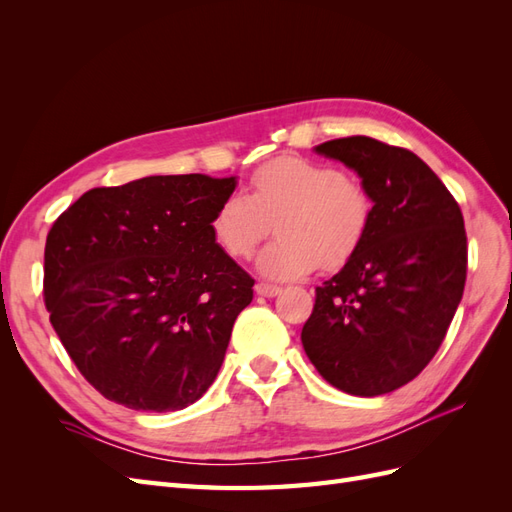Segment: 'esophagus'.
<instances>
[{
  "instance_id": "obj_1",
  "label": "esophagus",
  "mask_w": 512,
  "mask_h": 512,
  "mask_svg": "<svg viewBox=\"0 0 512 512\" xmlns=\"http://www.w3.org/2000/svg\"><path fill=\"white\" fill-rule=\"evenodd\" d=\"M282 288L275 286V284H269V282H258L256 284V292L262 294V297H275L277 292H280Z\"/></svg>"
}]
</instances>
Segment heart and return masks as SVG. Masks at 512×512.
<instances>
[{"mask_svg": "<svg viewBox=\"0 0 512 512\" xmlns=\"http://www.w3.org/2000/svg\"><path fill=\"white\" fill-rule=\"evenodd\" d=\"M273 220L277 237L258 256L269 277H299L318 265L344 267L365 243L374 222V198L365 185L337 166L277 158L258 166L250 194L232 192L215 209L211 235L232 258H247Z\"/></svg>", "mask_w": 512, "mask_h": 512, "instance_id": "b5f03b06", "label": "heart"}]
</instances>
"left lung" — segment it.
I'll return each instance as SVG.
<instances>
[{"instance_id": "8db88e82", "label": "left lung", "mask_w": 512, "mask_h": 512, "mask_svg": "<svg viewBox=\"0 0 512 512\" xmlns=\"http://www.w3.org/2000/svg\"><path fill=\"white\" fill-rule=\"evenodd\" d=\"M318 153L354 168L374 198L361 250L316 288L301 342L335 389L376 397L414 380L442 346L468 273L453 194L404 147L335 138Z\"/></svg>"}]
</instances>
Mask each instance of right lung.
I'll return each instance as SVG.
<instances>
[{"label":"right lung","mask_w":512,"mask_h":512,"mask_svg":"<svg viewBox=\"0 0 512 512\" xmlns=\"http://www.w3.org/2000/svg\"><path fill=\"white\" fill-rule=\"evenodd\" d=\"M235 177H145L85 192L44 245V305L83 378L132 410L194 404L254 280L211 235Z\"/></svg>","instance_id":"1"}]
</instances>
